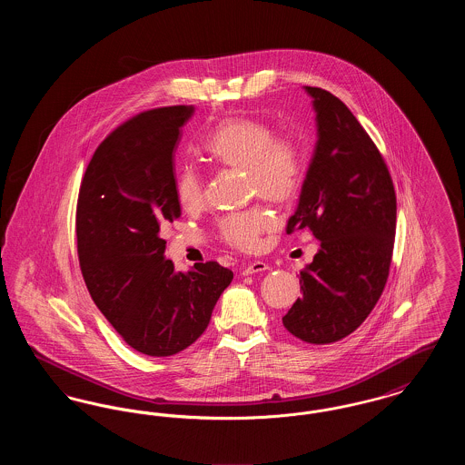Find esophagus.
<instances>
[{
	"label": "esophagus",
	"instance_id": "obj_1",
	"mask_svg": "<svg viewBox=\"0 0 465 465\" xmlns=\"http://www.w3.org/2000/svg\"><path fill=\"white\" fill-rule=\"evenodd\" d=\"M270 266L265 262H252L249 265L242 266V275H252V273H260L266 272Z\"/></svg>",
	"mask_w": 465,
	"mask_h": 465
}]
</instances>
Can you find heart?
<instances>
[{"label":"heart","instance_id":"b5f03b06","mask_svg":"<svg viewBox=\"0 0 465 465\" xmlns=\"http://www.w3.org/2000/svg\"><path fill=\"white\" fill-rule=\"evenodd\" d=\"M203 150L216 163L243 169L252 195L284 205L296 197L303 165L298 146L275 137L270 125L252 118H226L203 141ZM176 199L186 211L199 209L203 202V179L192 167H184L176 179ZM272 220L258 207L233 213L220 222L223 241L242 251L262 245V235Z\"/></svg>","mask_w":465,"mask_h":465}]
</instances>
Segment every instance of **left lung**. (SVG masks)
Instances as JSON below:
<instances>
[{"instance_id":"1","label":"left lung","mask_w":465,"mask_h":465,"mask_svg":"<svg viewBox=\"0 0 465 465\" xmlns=\"http://www.w3.org/2000/svg\"><path fill=\"white\" fill-rule=\"evenodd\" d=\"M313 99L317 143L286 232L310 228L321 242L300 272L303 296L282 324L324 345L354 332L387 284L396 235V192L375 143L336 95L305 87Z\"/></svg>"}]
</instances>
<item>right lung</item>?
I'll use <instances>...</instances> for the list:
<instances>
[{
  "label": "right lung",
  "mask_w": 465,
  "mask_h": 465,
  "mask_svg": "<svg viewBox=\"0 0 465 465\" xmlns=\"http://www.w3.org/2000/svg\"><path fill=\"white\" fill-rule=\"evenodd\" d=\"M193 106L135 114L97 146L76 205L78 260L97 309L134 351L152 357L190 347L233 272L218 262L183 273L165 260L160 228L181 216L174 150Z\"/></svg>",
  "instance_id": "add662e5"
}]
</instances>
